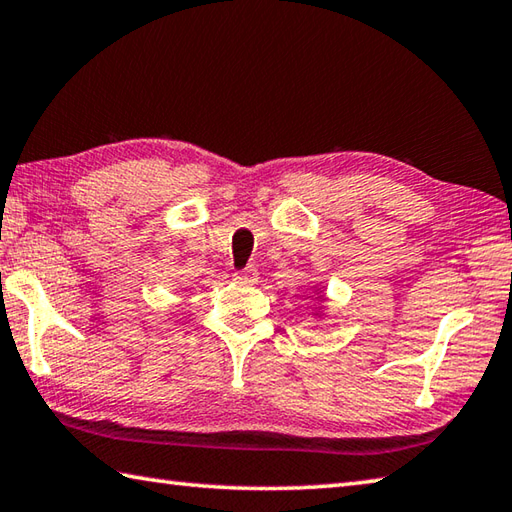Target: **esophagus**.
Returning <instances> with one entry per match:
<instances>
[{
  "label": "esophagus",
  "instance_id": "esophagus-1",
  "mask_svg": "<svg viewBox=\"0 0 512 512\" xmlns=\"http://www.w3.org/2000/svg\"><path fill=\"white\" fill-rule=\"evenodd\" d=\"M233 279L237 284H255L257 279H259V273H257V266H246V268H242V270H237V273L233 275Z\"/></svg>",
  "mask_w": 512,
  "mask_h": 512
}]
</instances>
